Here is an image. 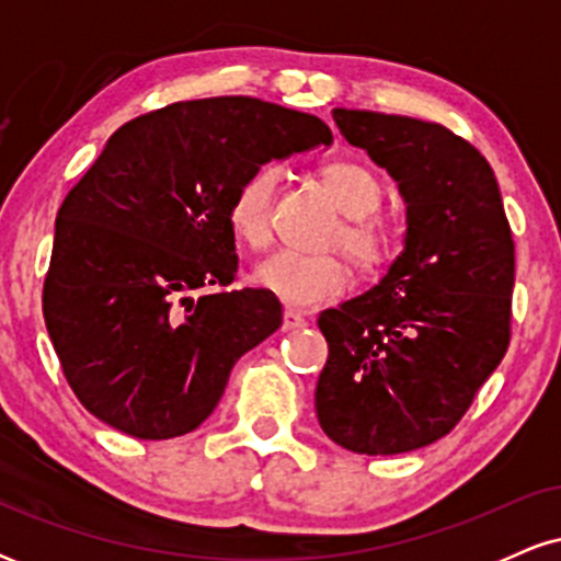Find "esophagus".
Wrapping results in <instances>:
<instances>
[{
    "label": "esophagus",
    "instance_id": "obj_1",
    "mask_svg": "<svg viewBox=\"0 0 561 561\" xmlns=\"http://www.w3.org/2000/svg\"><path fill=\"white\" fill-rule=\"evenodd\" d=\"M300 327H306V317L300 311H295V308H285V313H282V330L289 332L300 330Z\"/></svg>",
    "mask_w": 561,
    "mask_h": 561
}]
</instances>
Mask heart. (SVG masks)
I'll return each mask as SVG.
<instances>
[{"label": "heart", "instance_id": "b5f03b06", "mask_svg": "<svg viewBox=\"0 0 561 561\" xmlns=\"http://www.w3.org/2000/svg\"><path fill=\"white\" fill-rule=\"evenodd\" d=\"M282 171L259 165L240 179L227 203L231 234L248 248H263L272 240V208ZM321 182L334 205L347 216L337 242L358 268H377L388 253V237L371 214L382 203V182L377 173L353 160H340L321 169ZM253 285L276 300L295 308L319 306L334 300L351 285V274L337 255H302L279 250L261 261L253 272Z\"/></svg>", "mask_w": 561, "mask_h": 561}]
</instances>
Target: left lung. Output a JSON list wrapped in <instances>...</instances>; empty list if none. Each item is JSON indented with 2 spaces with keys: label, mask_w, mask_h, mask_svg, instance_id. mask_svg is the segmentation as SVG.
<instances>
[{
  "label": "left lung",
  "mask_w": 561,
  "mask_h": 561,
  "mask_svg": "<svg viewBox=\"0 0 561 561\" xmlns=\"http://www.w3.org/2000/svg\"><path fill=\"white\" fill-rule=\"evenodd\" d=\"M405 203L403 250L379 285L319 317L321 430L353 454H409L456 427L508 347L514 240L499 182L440 124L334 107Z\"/></svg>",
  "instance_id": "obj_1"
}]
</instances>
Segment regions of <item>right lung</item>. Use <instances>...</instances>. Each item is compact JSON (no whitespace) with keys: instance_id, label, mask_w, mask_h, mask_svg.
<instances>
[{"instance_id":"1","label":"right lung","mask_w":561,"mask_h":561,"mask_svg":"<svg viewBox=\"0 0 561 561\" xmlns=\"http://www.w3.org/2000/svg\"><path fill=\"white\" fill-rule=\"evenodd\" d=\"M317 115L255 96L176 102L128 121L55 221L44 321L89 414L139 440L192 433L231 366L282 327L237 276L227 203L268 160L330 147Z\"/></svg>"}]
</instances>
